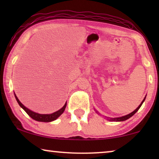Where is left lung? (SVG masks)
<instances>
[{"label":"left lung","mask_w":159,"mask_h":159,"mask_svg":"<svg viewBox=\"0 0 159 159\" xmlns=\"http://www.w3.org/2000/svg\"><path fill=\"white\" fill-rule=\"evenodd\" d=\"M145 98L143 99V101H142V103H141L140 104V106H138V108H136L135 110L134 111H132V113H130V114H127V115H126V116H121V117H119V118H114V119H110V121H125V120H127V119H128L129 118H130V117L131 116H133V115L135 114V113L138 111L139 110V108H140V107H141V106H142V104L143 103V102H144V101H145Z\"/></svg>","instance_id":"left-lung-1"}]
</instances>
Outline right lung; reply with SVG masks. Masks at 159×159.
Masks as SVG:
<instances>
[{"instance_id": "right-lung-1", "label": "right lung", "mask_w": 159, "mask_h": 159, "mask_svg": "<svg viewBox=\"0 0 159 159\" xmlns=\"http://www.w3.org/2000/svg\"><path fill=\"white\" fill-rule=\"evenodd\" d=\"M14 95H15V98H16L17 102H18L19 105L26 112H27V114L29 115V116L31 117V118H32L36 121H38L49 122V121H52L53 120H56V119H57L58 116H61V115L63 114V112L64 111L65 108H66V103H65V105L63 106V107L61 108L60 110H58V111H57L53 113V114H38V113L32 111H31V110L28 109L27 108H26L25 106H24L20 101H19V100L18 99V98L16 97V95L15 94H14Z\"/></svg>"}]
</instances>
